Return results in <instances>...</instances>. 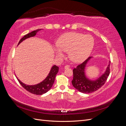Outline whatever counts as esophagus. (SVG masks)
I'll return each mask as SVG.
<instances>
[{
  "instance_id": "esophagus-1",
  "label": "esophagus",
  "mask_w": 126,
  "mask_h": 126,
  "mask_svg": "<svg viewBox=\"0 0 126 126\" xmlns=\"http://www.w3.org/2000/svg\"><path fill=\"white\" fill-rule=\"evenodd\" d=\"M70 67V66L68 65V64H66V65L64 66V68L66 69V68H69Z\"/></svg>"
}]
</instances>
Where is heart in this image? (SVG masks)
Here are the masks:
<instances>
[{
  "instance_id": "b5f03b06",
  "label": "heart",
  "mask_w": 126,
  "mask_h": 126,
  "mask_svg": "<svg viewBox=\"0 0 126 126\" xmlns=\"http://www.w3.org/2000/svg\"><path fill=\"white\" fill-rule=\"evenodd\" d=\"M94 46V39L91 36L68 32L60 37L55 51L58 57H63L66 51H68L69 58L72 62L81 63L89 56Z\"/></svg>"
}]
</instances>
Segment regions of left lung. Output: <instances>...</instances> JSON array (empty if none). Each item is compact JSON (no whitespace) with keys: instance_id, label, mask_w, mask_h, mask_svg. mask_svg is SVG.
Instances as JSON below:
<instances>
[{"instance_id":"obj_1","label":"left lung","mask_w":126,"mask_h":126,"mask_svg":"<svg viewBox=\"0 0 126 126\" xmlns=\"http://www.w3.org/2000/svg\"><path fill=\"white\" fill-rule=\"evenodd\" d=\"M91 58L89 57L85 62L79 64L73 69V79L71 81L72 86L80 92L84 94H89L97 90L105 84L110 74L109 62L107 68L99 78L95 80H91L87 78L85 75V70L88 61Z\"/></svg>"}]
</instances>
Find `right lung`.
Returning <instances> with one entry per match:
<instances>
[{
  "instance_id": "1",
  "label": "right lung",
  "mask_w": 126,
  "mask_h": 126,
  "mask_svg": "<svg viewBox=\"0 0 126 126\" xmlns=\"http://www.w3.org/2000/svg\"><path fill=\"white\" fill-rule=\"evenodd\" d=\"M41 29H37L36 30H34V31L31 32L27 34V35L24 36L20 40V41H19L18 45L26 39L35 36L36 35L37 32H38ZM58 67H57L56 65L53 66L51 68V70L50 72H49L47 77L45 78V79L42 82L35 85H27L23 82H22L21 81H20L18 79V78H17L19 82L20 83V84L26 90L29 91V93L37 95H41L44 94L46 93L47 91H48L50 89L53 84H54L56 76L57 74V73H58Z\"/></svg>"
}]
</instances>
